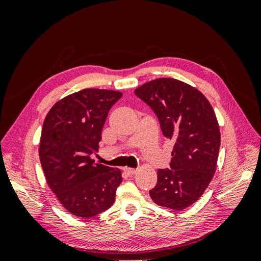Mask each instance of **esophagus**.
Returning a JSON list of instances; mask_svg holds the SVG:
<instances>
[{
    "mask_svg": "<svg viewBox=\"0 0 261 261\" xmlns=\"http://www.w3.org/2000/svg\"><path fill=\"white\" fill-rule=\"evenodd\" d=\"M124 172H125L127 175L132 176V175L135 174V173H136L137 171H136L135 169H132V168H125V169H124Z\"/></svg>",
    "mask_w": 261,
    "mask_h": 261,
    "instance_id": "34e87169",
    "label": "esophagus"
}]
</instances>
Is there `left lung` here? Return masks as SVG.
<instances>
[{"label":"left lung","mask_w":261,"mask_h":261,"mask_svg":"<svg viewBox=\"0 0 261 261\" xmlns=\"http://www.w3.org/2000/svg\"><path fill=\"white\" fill-rule=\"evenodd\" d=\"M159 118L165 138L174 141L171 169L158 170L150 197L159 206L183 210L198 200L217 170L220 127L208 99L174 78H158L135 89Z\"/></svg>","instance_id":"left-lung-1"}]
</instances>
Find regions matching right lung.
Returning a JSON list of instances; mask_svg holds the SVG:
<instances>
[{"label": "right lung", "mask_w": 261, "mask_h": 261, "mask_svg": "<svg viewBox=\"0 0 261 261\" xmlns=\"http://www.w3.org/2000/svg\"><path fill=\"white\" fill-rule=\"evenodd\" d=\"M123 96L87 88L62 98L46 114L39 146L51 191L69 213L88 219L108 210L122 183L120 169L93 163L109 110Z\"/></svg>", "instance_id": "1"}]
</instances>
